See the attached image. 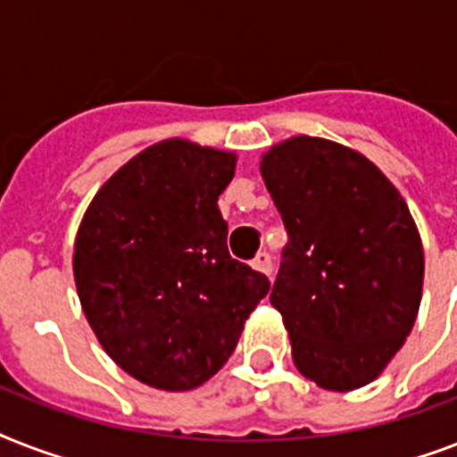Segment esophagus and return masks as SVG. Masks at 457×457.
<instances>
[{"instance_id": "esophagus-1", "label": "esophagus", "mask_w": 457, "mask_h": 457, "mask_svg": "<svg viewBox=\"0 0 457 457\" xmlns=\"http://www.w3.org/2000/svg\"><path fill=\"white\" fill-rule=\"evenodd\" d=\"M251 268H253V270H258V272H263V275H268V278H270V275H272L270 253H268V251H261V253H258V256L251 261Z\"/></svg>"}]
</instances>
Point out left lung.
I'll return each mask as SVG.
<instances>
[{
	"mask_svg": "<svg viewBox=\"0 0 457 457\" xmlns=\"http://www.w3.org/2000/svg\"><path fill=\"white\" fill-rule=\"evenodd\" d=\"M261 175L289 235L270 303L294 365L327 391L375 382L422 301L425 251L408 204L370 158L332 139H285Z\"/></svg>",
	"mask_w": 457,
	"mask_h": 457,
	"instance_id": "8db88e82",
	"label": "left lung"
}]
</instances>
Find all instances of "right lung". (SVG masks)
Segmentation results:
<instances>
[{
    "label": "right lung",
    "instance_id": "add662e5",
    "mask_svg": "<svg viewBox=\"0 0 457 457\" xmlns=\"http://www.w3.org/2000/svg\"><path fill=\"white\" fill-rule=\"evenodd\" d=\"M237 154L163 139L118 168L82 215L73 278L92 332L128 375L189 391L228 362L270 282L228 251L218 196Z\"/></svg>",
    "mask_w": 457,
    "mask_h": 457
}]
</instances>
